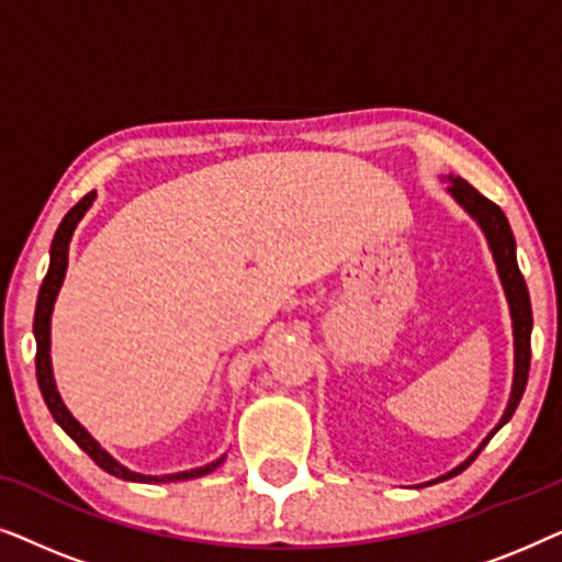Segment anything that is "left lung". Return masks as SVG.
Listing matches in <instances>:
<instances>
[{"label":"left lung","mask_w":562,"mask_h":562,"mask_svg":"<svg viewBox=\"0 0 562 562\" xmlns=\"http://www.w3.org/2000/svg\"><path fill=\"white\" fill-rule=\"evenodd\" d=\"M450 179L448 191L456 196V202L463 206V210L471 214L473 220H479V225L483 233H486V240L491 245V252H494L498 276H502L506 299H509V310H512V322H514V386H512V398L509 406H506L502 422L498 427L491 432L483 445H486L491 437H494L498 429H502L506 422L512 419V414L517 412V406L521 402V394H525L527 379H529V358H532V345H529V335H532V304H529V291L525 283V276H521L519 266H517V243H514L509 220L502 212V206H496L491 199L479 194L471 183L465 179ZM483 445L473 452L465 463H460L456 471H450L442 479H452V475L463 473L468 465L479 458V452L483 450ZM440 481V479H437Z\"/></svg>","instance_id":"obj_1"}]
</instances>
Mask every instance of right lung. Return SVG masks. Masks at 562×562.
<instances>
[{"label": "right lung", "instance_id": "right-lung-1", "mask_svg": "<svg viewBox=\"0 0 562 562\" xmlns=\"http://www.w3.org/2000/svg\"><path fill=\"white\" fill-rule=\"evenodd\" d=\"M91 202H94V191H89L87 196H81L79 202H76V206L68 210L66 217L60 220V225L56 229V237H53V245H50L48 273H45L41 294H37L35 319H33V333H35V342H37L35 373H37V386H41V394L45 398V404H48L53 419H56L58 425L66 429V435L71 437V440L79 445V448L87 452V456L94 460V463L102 468V471H106L110 475H117V479L137 481V483H153V481L168 483V481L199 479V475L212 473L214 468L222 465L225 456L217 458L214 463L204 465V468H194V471H183V473H173V475H158V479H156V475H140V473L127 471V468L120 465L117 460L110 456V452L99 448V442L94 440V437H91L87 429H83L79 422L71 417V412H68L64 402H60V396L56 391V381H53V371H50V312H53V302H56V296H58L60 283H64V276H66L68 243H71L74 229H76V225H79V220L83 217V212H87L91 206Z\"/></svg>", "mask_w": 562, "mask_h": 562}]
</instances>
